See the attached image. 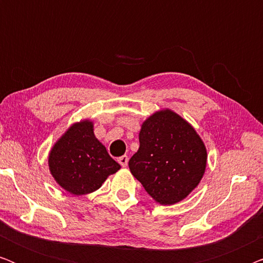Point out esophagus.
Segmentation results:
<instances>
[{"label": "esophagus", "instance_id": "1", "mask_svg": "<svg viewBox=\"0 0 263 263\" xmlns=\"http://www.w3.org/2000/svg\"><path fill=\"white\" fill-rule=\"evenodd\" d=\"M118 163L121 164V166L125 167L128 165V156H122L118 158Z\"/></svg>", "mask_w": 263, "mask_h": 263}]
</instances>
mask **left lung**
Listing matches in <instances>:
<instances>
[{"label": "left lung", "instance_id": "1", "mask_svg": "<svg viewBox=\"0 0 263 263\" xmlns=\"http://www.w3.org/2000/svg\"><path fill=\"white\" fill-rule=\"evenodd\" d=\"M139 151L129 160L133 176L160 204L185 199L204 174L207 152L195 129L161 110L143 122Z\"/></svg>", "mask_w": 263, "mask_h": 263}]
</instances>
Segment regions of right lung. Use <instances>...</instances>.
Returning a JSON list of instances; mask_svg holds the SVG:
<instances>
[{
	"mask_svg": "<svg viewBox=\"0 0 263 263\" xmlns=\"http://www.w3.org/2000/svg\"><path fill=\"white\" fill-rule=\"evenodd\" d=\"M50 172L56 182L74 195L99 189L121 165L109 156L93 134L89 121L75 123L55 143L49 156Z\"/></svg>",
	"mask_w": 263,
	"mask_h": 263,
	"instance_id": "right-lung-1",
	"label": "right lung"
}]
</instances>
